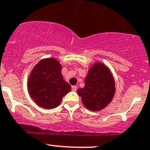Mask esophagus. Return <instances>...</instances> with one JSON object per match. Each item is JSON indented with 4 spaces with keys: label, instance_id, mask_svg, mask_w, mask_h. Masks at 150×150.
I'll return each mask as SVG.
<instances>
[{
    "label": "esophagus",
    "instance_id": "obj_1",
    "mask_svg": "<svg viewBox=\"0 0 150 150\" xmlns=\"http://www.w3.org/2000/svg\"><path fill=\"white\" fill-rule=\"evenodd\" d=\"M72 91H76L77 90V86L74 85V86H72Z\"/></svg>",
    "mask_w": 150,
    "mask_h": 150
}]
</instances>
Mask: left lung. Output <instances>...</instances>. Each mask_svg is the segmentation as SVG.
<instances>
[{
  "mask_svg": "<svg viewBox=\"0 0 150 150\" xmlns=\"http://www.w3.org/2000/svg\"><path fill=\"white\" fill-rule=\"evenodd\" d=\"M115 90V79L109 67L103 62H95L88 70L85 87L77 92L87 109L100 111L111 103Z\"/></svg>",
  "mask_w": 150,
  "mask_h": 150,
  "instance_id": "1",
  "label": "left lung"
}]
</instances>
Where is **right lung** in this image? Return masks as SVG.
Instances as JSON below:
<instances>
[{
	"instance_id": "1",
	"label": "right lung",
	"mask_w": 150,
	"mask_h": 150,
	"mask_svg": "<svg viewBox=\"0 0 150 150\" xmlns=\"http://www.w3.org/2000/svg\"><path fill=\"white\" fill-rule=\"evenodd\" d=\"M62 65L55 57L40 60L34 66L28 80V90L30 98L38 106L53 109L71 90L64 80Z\"/></svg>"
}]
</instances>
